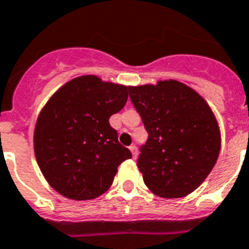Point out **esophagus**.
<instances>
[{
    "label": "esophagus",
    "mask_w": 249,
    "mask_h": 249,
    "mask_svg": "<svg viewBox=\"0 0 249 249\" xmlns=\"http://www.w3.org/2000/svg\"><path fill=\"white\" fill-rule=\"evenodd\" d=\"M129 149H130L131 155H133V159H137V156H138V149H137V147L135 145H130Z\"/></svg>",
    "instance_id": "34e87169"
}]
</instances>
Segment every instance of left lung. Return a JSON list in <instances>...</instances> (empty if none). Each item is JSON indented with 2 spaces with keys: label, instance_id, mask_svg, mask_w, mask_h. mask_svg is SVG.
I'll return each instance as SVG.
<instances>
[{
  "label": "left lung",
  "instance_id": "1",
  "mask_svg": "<svg viewBox=\"0 0 249 249\" xmlns=\"http://www.w3.org/2000/svg\"><path fill=\"white\" fill-rule=\"evenodd\" d=\"M129 96L148 133L137 161L144 184L163 198L189 195L219 157L221 137L210 106L177 80L129 87Z\"/></svg>",
  "mask_w": 249,
  "mask_h": 249
}]
</instances>
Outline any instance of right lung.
<instances>
[{"label": "right lung", "instance_id": "obj_1", "mask_svg": "<svg viewBox=\"0 0 249 249\" xmlns=\"http://www.w3.org/2000/svg\"><path fill=\"white\" fill-rule=\"evenodd\" d=\"M129 87L79 76L62 86L38 116L34 153L54 191L70 199L98 197L131 152L108 123L125 106Z\"/></svg>", "mask_w": 249, "mask_h": 249}]
</instances>
